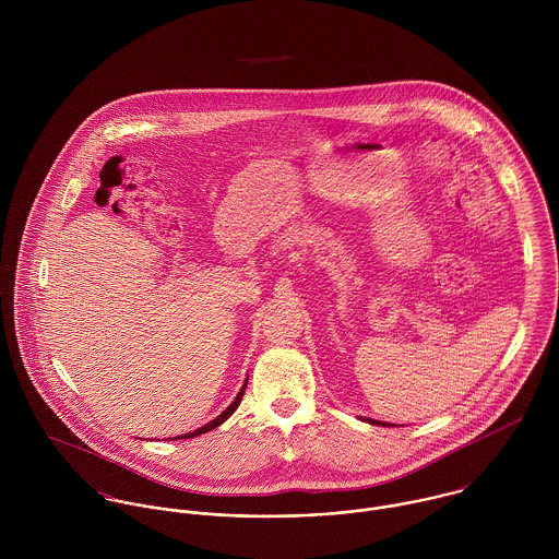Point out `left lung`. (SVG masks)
<instances>
[{
    "label": "left lung",
    "mask_w": 559,
    "mask_h": 559,
    "mask_svg": "<svg viewBox=\"0 0 559 559\" xmlns=\"http://www.w3.org/2000/svg\"><path fill=\"white\" fill-rule=\"evenodd\" d=\"M368 424H374V426H392V424H385V421H377V419H368Z\"/></svg>",
    "instance_id": "obj_1"
}]
</instances>
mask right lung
<instances>
[{"instance_id":"1","label":"right lung","mask_w":559,"mask_h":559,"mask_svg":"<svg viewBox=\"0 0 559 559\" xmlns=\"http://www.w3.org/2000/svg\"><path fill=\"white\" fill-rule=\"evenodd\" d=\"M245 388H247V379H245V383H242V388H240L239 394H237V399L233 400V404L222 413V415H217L213 421H209L206 426H202V428H198V430H193V432H185V435H180L178 439H193V437H198V435H204V432H209V430H213V428H217V426H222L237 408H239L240 399H242V394H245ZM176 439V437H174Z\"/></svg>"}]
</instances>
